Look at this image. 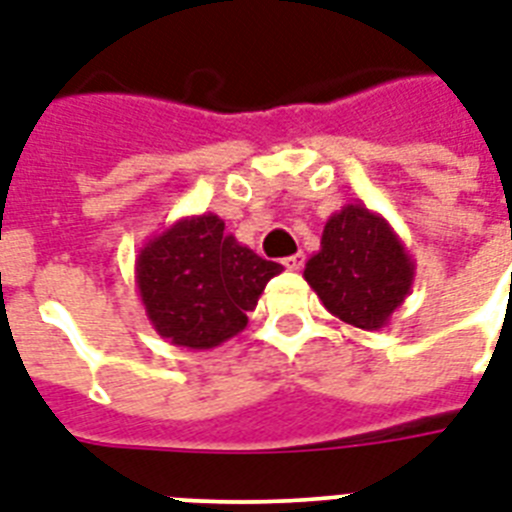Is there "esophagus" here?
Instances as JSON below:
<instances>
[{"mask_svg":"<svg viewBox=\"0 0 512 512\" xmlns=\"http://www.w3.org/2000/svg\"><path fill=\"white\" fill-rule=\"evenodd\" d=\"M302 263H305V255H302V252H294V255L284 257L286 270H299L302 268Z\"/></svg>","mask_w":512,"mask_h":512,"instance_id":"34e87169","label":"esophagus"}]
</instances>
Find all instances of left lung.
Masks as SVG:
<instances>
[{
    "mask_svg": "<svg viewBox=\"0 0 512 512\" xmlns=\"http://www.w3.org/2000/svg\"><path fill=\"white\" fill-rule=\"evenodd\" d=\"M302 276L339 321L378 331L413 289L415 263L389 220L355 202L326 220Z\"/></svg>",
    "mask_w": 512,
    "mask_h": 512,
    "instance_id": "obj_1",
    "label": "left lung"
}]
</instances>
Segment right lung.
I'll list each match as a JSON object with an SVG mask.
<instances>
[{"label":"right lung","mask_w":512,"mask_h":512,"mask_svg":"<svg viewBox=\"0 0 512 512\" xmlns=\"http://www.w3.org/2000/svg\"><path fill=\"white\" fill-rule=\"evenodd\" d=\"M281 270L226 234L215 213L186 215L139 249L136 289L165 342L213 350L244 331L247 313Z\"/></svg>","instance_id":"1"}]
</instances>
